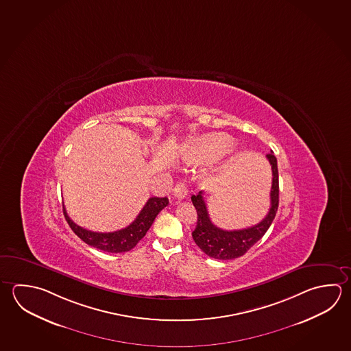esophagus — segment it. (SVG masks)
Wrapping results in <instances>:
<instances>
[{
  "label": "esophagus",
  "instance_id": "obj_1",
  "mask_svg": "<svg viewBox=\"0 0 351 351\" xmlns=\"http://www.w3.org/2000/svg\"><path fill=\"white\" fill-rule=\"evenodd\" d=\"M173 195H174V198L178 199V200H183V199L186 198V195H188L186 185L184 183H178L173 188Z\"/></svg>",
  "mask_w": 351,
  "mask_h": 351
}]
</instances>
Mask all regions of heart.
<instances>
[{
  "label": "heart",
  "mask_w": 351,
  "mask_h": 351,
  "mask_svg": "<svg viewBox=\"0 0 351 351\" xmlns=\"http://www.w3.org/2000/svg\"><path fill=\"white\" fill-rule=\"evenodd\" d=\"M232 142L223 134H204L194 137L185 143L182 157L188 163H203L229 152Z\"/></svg>",
  "instance_id": "heart-1"
}]
</instances>
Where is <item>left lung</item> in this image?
Segmentation results:
<instances>
[{
  "label": "left lung",
  "mask_w": 351,
  "mask_h": 351,
  "mask_svg": "<svg viewBox=\"0 0 351 351\" xmlns=\"http://www.w3.org/2000/svg\"><path fill=\"white\" fill-rule=\"evenodd\" d=\"M268 162L272 168V186H271V208L268 214L261 223H256L251 228L241 230L220 229L211 223L206 203L203 198V191H199L198 195H191V202L198 213V221L195 230L191 232L193 240L198 245L200 250L217 260H234L245 255L262 236L266 234L268 228L274 221L276 213L278 209V168L277 158L274 153H268Z\"/></svg>",
  "instance_id": "left-lung-1"
}]
</instances>
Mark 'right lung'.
<instances>
[{"instance_id": "right-lung-1", "label": "right lung", "mask_w": 351, "mask_h": 351, "mask_svg": "<svg viewBox=\"0 0 351 351\" xmlns=\"http://www.w3.org/2000/svg\"><path fill=\"white\" fill-rule=\"evenodd\" d=\"M168 203H169L168 198L153 197L148 199L143 209L128 228L117 230L114 232H94V231L84 229L68 217L64 208L63 211L65 220L69 223L71 229L75 232V235L83 240L84 243L105 252L120 254V252H128L130 250L134 249L141 239L146 235L156 217L160 214L162 209L166 208Z\"/></svg>"}]
</instances>
